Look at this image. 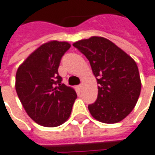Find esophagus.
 I'll return each mask as SVG.
<instances>
[{
	"label": "esophagus",
	"mask_w": 155,
	"mask_h": 155,
	"mask_svg": "<svg viewBox=\"0 0 155 155\" xmlns=\"http://www.w3.org/2000/svg\"><path fill=\"white\" fill-rule=\"evenodd\" d=\"M82 83H81V84H80V85H79V86H78L77 87H78V89H79V90H80V91H81V89H82Z\"/></svg>",
	"instance_id": "34e87169"
}]
</instances>
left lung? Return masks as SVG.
Here are the masks:
<instances>
[{"label":"left lung","mask_w":155,"mask_h":155,"mask_svg":"<svg viewBox=\"0 0 155 155\" xmlns=\"http://www.w3.org/2000/svg\"><path fill=\"white\" fill-rule=\"evenodd\" d=\"M88 59L98 87V98L88 110L95 119L116 124L134 109L141 94L138 67L128 54L102 37L73 44Z\"/></svg>","instance_id":"1"}]
</instances>
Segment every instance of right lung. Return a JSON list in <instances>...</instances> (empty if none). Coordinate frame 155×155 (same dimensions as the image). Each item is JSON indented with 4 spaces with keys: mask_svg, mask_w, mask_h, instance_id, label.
<instances>
[{
    "mask_svg": "<svg viewBox=\"0 0 155 155\" xmlns=\"http://www.w3.org/2000/svg\"><path fill=\"white\" fill-rule=\"evenodd\" d=\"M68 42L51 41L30 55L16 73L15 89L26 113L37 124L56 127L68 120L77 98L75 91L61 84L58 68L69 50Z\"/></svg>",
    "mask_w": 155,
    "mask_h": 155,
    "instance_id": "add662e5",
    "label": "right lung"
}]
</instances>
